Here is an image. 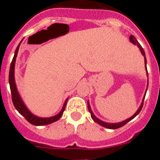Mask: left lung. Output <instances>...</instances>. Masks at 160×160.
Returning <instances> with one entry per match:
<instances>
[{"label": "left lung", "instance_id": "1", "mask_svg": "<svg viewBox=\"0 0 160 160\" xmlns=\"http://www.w3.org/2000/svg\"><path fill=\"white\" fill-rule=\"evenodd\" d=\"M130 42H132L134 45H137V46H138V48H139V49H140L141 53H142V54L144 56V62H145V66H146V70H147V58L146 57H145V52H144L143 49H142V46H140V44L138 43V41L136 40V38H135V36H133V35H131L130 36ZM147 71H148V70H147ZM147 74H148V73H147ZM147 93V91H146ZM144 98H145V95H144L143 97V99H142V103H141V106L139 107V108L138 109V111L135 112V114L133 115V116H131V118H128V119L124 120V121H122V122H117V123H109V122H103V121H102V120H100L99 118H98L97 117L94 115V114H93L92 111H91V108H90V103H89V101L87 102V105H88V110L89 111H90V114H91V118H93V120H94V122H97L98 124H99V125L102 126V127H104V128H108V129H118V128H121V127H122V126H124L125 124L128 123V122H130L131 120H132L133 118H135L136 115H138V114L139 112H140V111L142 110V105H143V101H144Z\"/></svg>", "mask_w": 160, "mask_h": 160}]
</instances>
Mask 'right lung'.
Instances as JSON below:
<instances>
[{"label":"right lung","instance_id":"1","mask_svg":"<svg viewBox=\"0 0 160 160\" xmlns=\"http://www.w3.org/2000/svg\"><path fill=\"white\" fill-rule=\"evenodd\" d=\"M22 42H20L19 45L17 47L15 53H14V57L12 58V62L10 65V69H9V74H8V82H9V86H10V90H11V94H12V103H13L15 108L18 110V112L22 114V116L27 120L28 122H30L31 124L35 126H43V125H48L52 122H54L59 119L62 117L63 112L66 108V102H67V99L65 101L64 105H63L62 111L56 114L55 116L49 117V118H40L38 117L34 114H32L30 111L28 110L26 106L25 105V103L22 101V98L20 96L19 93L18 91V89L16 87V83H15V78H14V67H15V62H16V58L18 55V49H19V46L21 45Z\"/></svg>","mask_w":160,"mask_h":160}]
</instances>
